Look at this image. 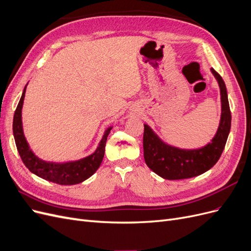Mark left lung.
Here are the masks:
<instances>
[{
    "mask_svg": "<svg viewBox=\"0 0 251 251\" xmlns=\"http://www.w3.org/2000/svg\"><path fill=\"white\" fill-rule=\"evenodd\" d=\"M210 70L219 83L222 104L221 119L211 142L196 150L175 148L163 142L148 125H144V160L151 171L164 179L180 180L199 176L210 170L222 155L230 131L231 114L225 82L218 72L212 68Z\"/></svg>",
    "mask_w": 251,
    "mask_h": 251,
    "instance_id": "8db88e82",
    "label": "left lung"
}]
</instances>
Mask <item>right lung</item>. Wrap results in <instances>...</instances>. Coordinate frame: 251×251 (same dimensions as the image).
<instances>
[{
	"instance_id": "right-lung-1",
	"label": "right lung",
	"mask_w": 251,
	"mask_h": 251,
	"mask_svg": "<svg viewBox=\"0 0 251 251\" xmlns=\"http://www.w3.org/2000/svg\"><path fill=\"white\" fill-rule=\"evenodd\" d=\"M26 87L24 88V91H23L20 102L18 104L16 112H14L12 125L16 146L22 161L24 162L26 168L30 172L36 175V176L60 185L77 184L90 178L98 170L102 161L105 142H107V138L110 134V131L112 130V126L105 130L100 144H98V148L93 154H91L88 157L79 159V160L76 161L64 163L48 162L42 160V159L35 156L31 149H30L24 136V132H23L22 109L23 103H24Z\"/></svg>"
}]
</instances>
